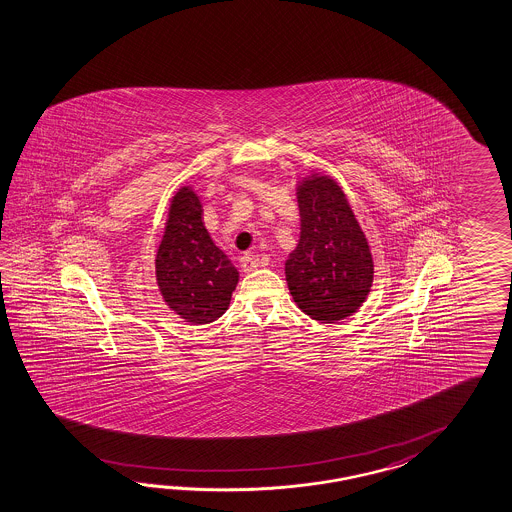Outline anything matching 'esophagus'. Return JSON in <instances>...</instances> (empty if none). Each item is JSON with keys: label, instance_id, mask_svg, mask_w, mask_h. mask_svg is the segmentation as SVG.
Here are the masks:
<instances>
[{"label": "esophagus", "instance_id": "esophagus-1", "mask_svg": "<svg viewBox=\"0 0 512 512\" xmlns=\"http://www.w3.org/2000/svg\"><path fill=\"white\" fill-rule=\"evenodd\" d=\"M259 257L257 255H253V253H246V255H242V259H240V266H242V272L244 274H251V272H255L257 268H259Z\"/></svg>", "mask_w": 512, "mask_h": 512}]
</instances>
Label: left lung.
<instances>
[{
  "instance_id": "1",
  "label": "left lung",
  "mask_w": 512,
  "mask_h": 512,
  "mask_svg": "<svg viewBox=\"0 0 512 512\" xmlns=\"http://www.w3.org/2000/svg\"><path fill=\"white\" fill-rule=\"evenodd\" d=\"M300 238L285 261L294 304L307 317L333 324L352 317L374 279L369 240L339 182L311 171L296 182Z\"/></svg>"
}]
</instances>
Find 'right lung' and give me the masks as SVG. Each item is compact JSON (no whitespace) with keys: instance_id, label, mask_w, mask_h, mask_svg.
I'll return each instance as SVG.
<instances>
[{"instance_id":"obj_1","label":"right lung","mask_w":512,"mask_h":512,"mask_svg":"<svg viewBox=\"0 0 512 512\" xmlns=\"http://www.w3.org/2000/svg\"><path fill=\"white\" fill-rule=\"evenodd\" d=\"M194 186L169 201L166 227L154 257L156 285L167 307L188 324H210L231 304L238 270L208 235Z\"/></svg>"}]
</instances>
